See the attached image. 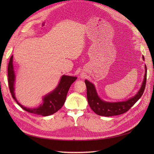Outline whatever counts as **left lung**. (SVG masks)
<instances>
[{"label":"left lung","mask_w":154,"mask_h":154,"mask_svg":"<svg viewBox=\"0 0 154 154\" xmlns=\"http://www.w3.org/2000/svg\"><path fill=\"white\" fill-rule=\"evenodd\" d=\"M143 59L144 60L143 56ZM144 68H145V73H144V79L140 89L134 96L123 101L109 102L102 100L97 94L94 85L87 80H85V83L87 87V101L91 109L96 114L106 116V117L120 115L127 112L140 99L144 92L146 81L147 69L146 65L144 66Z\"/></svg>","instance_id":"obj_1"}]
</instances>
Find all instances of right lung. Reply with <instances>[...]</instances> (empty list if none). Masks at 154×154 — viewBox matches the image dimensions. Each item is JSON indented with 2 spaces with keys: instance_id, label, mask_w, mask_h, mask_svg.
Masks as SVG:
<instances>
[{
  "instance_id": "1",
  "label": "right lung",
  "mask_w": 154,
  "mask_h": 154,
  "mask_svg": "<svg viewBox=\"0 0 154 154\" xmlns=\"http://www.w3.org/2000/svg\"><path fill=\"white\" fill-rule=\"evenodd\" d=\"M8 85L13 98L16 101L17 104L22 109L28 112L35 114L37 115H41L43 116H48L54 113L62 108L66 100L67 92L72 83L76 81L77 77L63 75L60 78V82L57 87L54 89L49 92V94L43 97V102L39 106L35 109L27 108L22 105L17 100L15 96V74L14 71L13 65V56H11L10 62L8 63Z\"/></svg>"
}]
</instances>
